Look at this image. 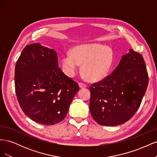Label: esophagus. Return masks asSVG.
Listing matches in <instances>:
<instances>
[{
  "mask_svg": "<svg viewBox=\"0 0 157 157\" xmlns=\"http://www.w3.org/2000/svg\"><path fill=\"white\" fill-rule=\"evenodd\" d=\"M79 87L80 88H86L87 87V85L85 84L83 82H79Z\"/></svg>",
  "mask_w": 157,
  "mask_h": 157,
  "instance_id": "34e87169",
  "label": "esophagus"
}]
</instances>
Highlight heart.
<instances>
[{"label":"heart","instance_id":"heart-1","mask_svg":"<svg viewBox=\"0 0 157 157\" xmlns=\"http://www.w3.org/2000/svg\"><path fill=\"white\" fill-rule=\"evenodd\" d=\"M64 72L73 77L82 64V73L92 82L105 78L113 63V52L111 48L99 44H83L75 47L70 54H65L61 60Z\"/></svg>","mask_w":157,"mask_h":157}]
</instances>
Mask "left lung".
Here are the masks:
<instances>
[{"label":"left lung","instance_id":"1","mask_svg":"<svg viewBox=\"0 0 157 157\" xmlns=\"http://www.w3.org/2000/svg\"><path fill=\"white\" fill-rule=\"evenodd\" d=\"M149 82L142 56L132 49L113 73L90 86V111L99 124H124L139 109Z\"/></svg>","mask_w":157,"mask_h":157}]
</instances>
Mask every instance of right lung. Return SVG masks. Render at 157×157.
<instances>
[{
    "mask_svg": "<svg viewBox=\"0 0 157 157\" xmlns=\"http://www.w3.org/2000/svg\"><path fill=\"white\" fill-rule=\"evenodd\" d=\"M15 90L25 115L39 124L62 121L74 96L77 82L58 67L57 53L39 43L27 45L15 67Z\"/></svg>",
    "mask_w": 157,
    "mask_h": 157,
    "instance_id": "right-lung-1",
    "label": "right lung"
}]
</instances>
